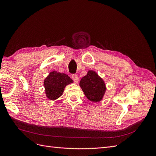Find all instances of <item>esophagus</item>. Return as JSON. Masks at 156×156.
Returning a JSON list of instances; mask_svg holds the SVG:
<instances>
[{
	"mask_svg": "<svg viewBox=\"0 0 156 156\" xmlns=\"http://www.w3.org/2000/svg\"><path fill=\"white\" fill-rule=\"evenodd\" d=\"M72 79L74 80V81L76 83H78V81H79V78L78 76V75H72Z\"/></svg>",
	"mask_w": 156,
	"mask_h": 156,
	"instance_id": "obj_1",
	"label": "esophagus"
}]
</instances>
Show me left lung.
<instances>
[{"instance_id":"8db88e82","label":"left lung","mask_w":156,"mask_h":156,"mask_svg":"<svg viewBox=\"0 0 156 156\" xmlns=\"http://www.w3.org/2000/svg\"><path fill=\"white\" fill-rule=\"evenodd\" d=\"M80 86L87 99L93 102L101 101L106 90L104 80L94 71L90 70L80 81Z\"/></svg>"}]
</instances>
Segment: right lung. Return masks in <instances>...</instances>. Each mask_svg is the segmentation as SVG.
Wrapping results in <instances>:
<instances>
[{
    "mask_svg": "<svg viewBox=\"0 0 156 156\" xmlns=\"http://www.w3.org/2000/svg\"><path fill=\"white\" fill-rule=\"evenodd\" d=\"M73 82L70 77L64 73L55 71L51 72L44 80L47 97L52 101L58 99L62 95L65 87Z\"/></svg>",
    "mask_w": 156,
    "mask_h": 156,
    "instance_id": "obj_1",
    "label": "right lung"
}]
</instances>
